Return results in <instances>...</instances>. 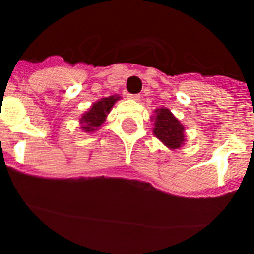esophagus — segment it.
Listing matches in <instances>:
<instances>
[{
  "instance_id": "1",
  "label": "esophagus",
  "mask_w": 254,
  "mask_h": 254,
  "mask_svg": "<svg viewBox=\"0 0 254 254\" xmlns=\"http://www.w3.org/2000/svg\"><path fill=\"white\" fill-rule=\"evenodd\" d=\"M127 96H128L129 99H132V100L140 99V95H138V94H127Z\"/></svg>"
}]
</instances>
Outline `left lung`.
<instances>
[{"instance_id":"8db88e82","label":"left lung","mask_w":254,"mask_h":254,"mask_svg":"<svg viewBox=\"0 0 254 254\" xmlns=\"http://www.w3.org/2000/svg\"><path fill=\"white\" fill-rule=\"evenodd\" d=\"M155 136L170 149H179L185 142V127L167 108L156 109Z\"/></svg>"}]
</instances>
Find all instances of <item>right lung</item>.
<instances>
[{
  "mask_svg": "<svg viewBox=\"0 0 254 254\" xmlns=\"http://www.w3.org/2000/svg\"><path fill=\"white\" fill-rule=\"evenodd\" d=\"M118 99H120V96H109V98H103L99 102L94 103L90 111L85 113L80 120L82 123L81 128L86 132L95 131L100 125H103L107 114L109 113L111 108Z\"/></svg>",
  "mask_w": 254,
  "mask_h": 254,
  "instance_id": "obj_1",
  "label": "right lung"
}]
</instances>
